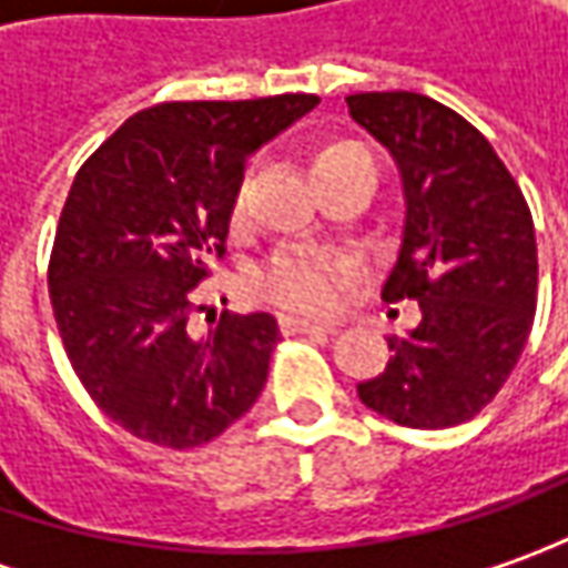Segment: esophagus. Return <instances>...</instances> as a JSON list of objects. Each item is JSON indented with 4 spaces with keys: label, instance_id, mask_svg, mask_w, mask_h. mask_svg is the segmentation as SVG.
<instances>
[{
    "label": "esophagus",
    "instance_id": "esophagus-1",
    "mask_svg": "<svg viewBox=\"0 0 568 568\" xmlns=\"http://www.w3.org/2000/svg\"><path fill=\"white\" fill-rule=\"evenodd\" d=\"M280 329H283L285 336H295V333H323V336H333L336 333V326H329V323L302 321V317H283Z\"/></svg>",
    "mask_w": 568,
    "mask_h": 568
}]
</instances>
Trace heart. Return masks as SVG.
Masks as SVG:
<instances>
[{
    "label": "heart",
    "mask_w": 568,
    "mask_h": 568,
    "mask_svg": "<svg viewBox=\"0 0 568 568\" xmlns=\"http://www.w3.org/2000/svg\"><path fill=\"white\" fill-rule=\"evenodd\" d=\"M311 169L317 182L329 185L358 169H374L371 150L352 141V138H326L311 156ZM251 197H254V172L247 169L232 191L229 204V223L242 229L251 216ZM362 280V261L329 251V247L292 245L273 254V261L257 276V292L266 302L280 304L285 311L298 314H333L343 298Z\"/></svg>",
    "instance_id": "obj_1"
}]
</instances>
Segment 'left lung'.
I'll use <instances>...</instances> for the list:
<instances>
[{
	"label": "left lung",
	"mask_w": 568,
	"mask_h": 568,
	"mask_svg": "<svg viewBox=\"0 0 568 568\" xmlns=\"http://www.w3.org/2000/svg\"><path fill=\"white\" fill-rule=\"evenodd\" d=\"M345 103L405 182V232L383 302L420 307L408 336L386 339L393 358L358 383V396L402 427H456L497 396L528 343L538 307L531 210L456 109L412 90L352 93Z\"/></svg>",
	"instance_id": "1"
}]
</instances>
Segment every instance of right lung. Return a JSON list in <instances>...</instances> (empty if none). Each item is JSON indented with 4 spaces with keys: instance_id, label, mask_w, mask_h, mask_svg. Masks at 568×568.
Returning a JSON list of instances; mask_svg holds the SVG:
<instances>
[{
    "instance_id": "right-lung-1",
    "label": "right lung",
    "mask_w": 568,
    "mask_h": 568,
    "mask_svg": "<svg viewBox=\"0 0 568 568\" xmlns=\"http://www.w3.org/2000/svg\"><path fill=\"white\" fill-rule=\"evenodd\" d=\"M321 100H191L141 109L78 169L55 225L50 302L97 408L166 449L216 440L257 402L280 326L206 314L197 285L225 257L229 204L261 148Z\"/></svg>"
}]
</instances>
